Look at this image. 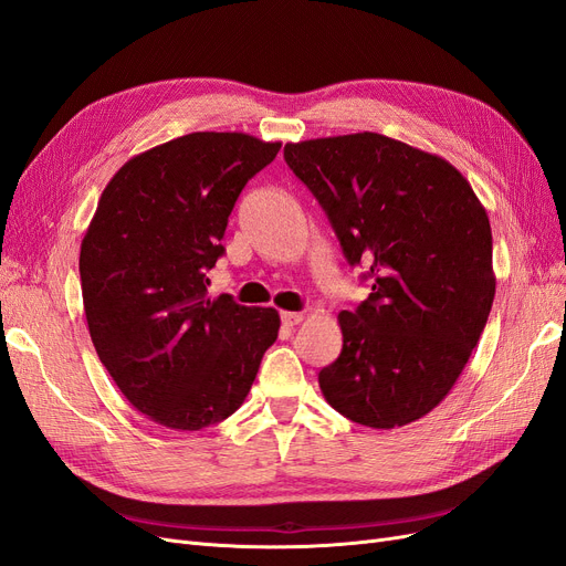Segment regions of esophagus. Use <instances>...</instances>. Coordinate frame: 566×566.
Segmentation results:
<instances>
[{
    "instance_id": "obj_1",
    "label": "esophagus",
    "mask_w": 566,
    "mask_h": 566,
    "mask_svg": "<svg viewBox=\"0 0 566 566\" xmlns=\"http://www.w3.org/2000/svg\"><path fill=\"white\" fill-rule=\"evenodd\" d=\"M304 316L297 314V312H281V323L285 325V328H293V325H297Z\"/></svg>"
}]
</instances>
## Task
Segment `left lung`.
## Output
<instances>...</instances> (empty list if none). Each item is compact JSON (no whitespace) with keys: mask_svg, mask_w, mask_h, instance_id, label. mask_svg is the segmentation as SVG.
<instances>
[{"mask_svg":"<svg viewBox=\"0 0 566 566\" xmlns=\"http://www.w3.org/2000/svg\"><path fill=\"white\" fill-rule=\"evenodd\" d=\"M283 156L373 283L337 316L342 352L318 373L325 401L373 430L420 420L447 399L491 312L484 205L449 160L385 134L285 144Z\"/></svg>","mask_w":566,"mask_h":566,"instance_id":"left-lung-1","label":"left lung"}]
</instances>
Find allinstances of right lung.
<instances>
[{"label":"right lung","instance_id":"right-lung-1","mask_svg":"<svg viewBox=\"0 0 566 566\" xmlns=\"http://www.w3.org/2000/svg\"><path fill=\"white\" fill-rule=\"evenodd\" d=\"M279 150L243 132H193L144 150L108 181L82 238V302L101 364L169 430L235 413L279 337L271 306L208 297L233 205Z\"/></svg>","mask_w":566,"mask_h":566}]
</instances>
